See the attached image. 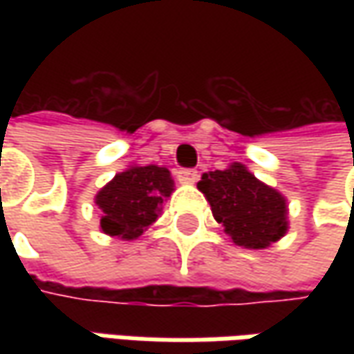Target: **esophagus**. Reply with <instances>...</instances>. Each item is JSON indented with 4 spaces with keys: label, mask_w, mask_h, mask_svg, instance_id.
<instances>
[{
    "label": "esophagus",
    "mask_w": 354,
    "mask_h": 354,
    "mask_svg": "<svg viewBox=\"0 0 354 354\" xmlns=\"http://www.w3.org/2000/svg\"><path fill=\"white\" fill-rule=\"evenodd\" d=\"M198 179V173L195 169H181L177 173V181L181 185H195Z\"/></svg>",
    "instance_id": "34e87169"
}]
</instances>
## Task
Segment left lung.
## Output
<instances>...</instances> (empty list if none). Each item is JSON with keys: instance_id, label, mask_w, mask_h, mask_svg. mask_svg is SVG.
<instances>
[{"instance_id": "1", "label": "left lung", "mask_w": 354, "mask_h": 354, "mask_svg": "<svg viewBox=\"0 0 354 354\" xmlns=\"http://www.w3.org/2000/svg\"><path fill=\"white\" fill-rule=\"evenodd\" d=\"M198 191L211 205L212 216L230 240L250 250H262L286 236L288 198L262 183L242 163L203 173Z\"/></svg>"}]
</instances>
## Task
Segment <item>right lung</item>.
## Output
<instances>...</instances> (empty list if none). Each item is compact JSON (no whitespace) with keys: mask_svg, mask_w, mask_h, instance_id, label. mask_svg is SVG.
<instances>
[{"mask_svg":"<svg viewBox=\"0 0 354 354\" xmlns=\"http://www.w3.org/2000/svg\"><path fill=\"white\" fill-rule=\"evenodd\" d=\"M173 191L167 167L129 165L96 193L94 203L102 211L100 230L120 240L140 238L159 218Z\"/></svg>","mask_w":354,"mask_h":354,"instance_id":"right-lung-1","label":"right lung"}]
</instances>
